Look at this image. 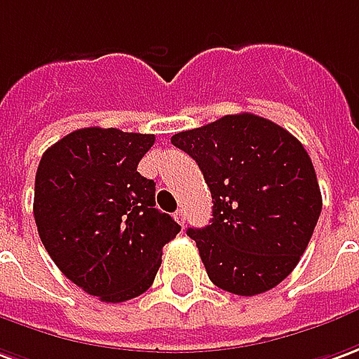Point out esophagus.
<instances>
[{
	"mask_svg": "<svg viewBox=\"0 0 359 359\" xmlns=\"http://www.w3.org/2000/svg\"><path fill=\"white\" fill-rule=\"evenodd\" d=\"M175 219H177V223H180V225H184V222H187V212H184V210H177V212H175Z\"/></svg>",
	"mask_w": 359,
	"mask_h": 359,
	"instance_id": "obj_1",
	"label": "esophagus"
}]
</instances>
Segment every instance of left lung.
Masks as SVG:
<instances>
[{"mask_svg":"<svg viewBox=\"0 0 359 359\" xmlns=\"http://www.w3.org/2000/svg\"><path fill=\"white\" fill-rule=\"evenodd\" d=\"M171 144L198 163L212 192L210 225L187 231L210 280L237 295L276 287L297 266L323 208L302 142L241 112L179 132Z\"/></svg>","mask_w":359,"mask_h":359,"instance_id":"8db88e82","label":"left lung"}]
</instances>
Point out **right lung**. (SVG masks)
<instances>
[{"label": "right lung", "mask_w": 359, "mask_h": 359, "mask_svg": "<svg viewBox=\"0 0 359 359\" xmlns=\"http://www.w3.org/2000/svg\"><path fill=\"white\" fill-rule=\"evenodd\" d=\"M154 134L81 128L48 147L34 180V222L67 280L101 302L134 299L154 284L180 225L155 208L137 172Z\"/></svg>", "instance_id": "right-lung-1"}]
</instances>
